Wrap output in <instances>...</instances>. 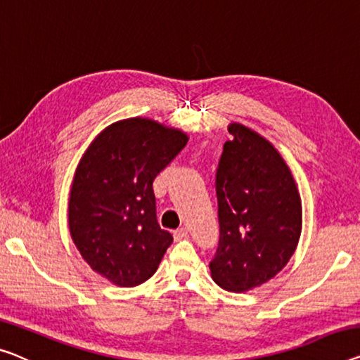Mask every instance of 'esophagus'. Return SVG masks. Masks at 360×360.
<instances>
[{
    "mask_svg": "<svg viewBox=\"0 0 360 360\" xmlns=\"http://www.w3.org/2000/svg\"><path fill=\"white\" fill-rule=\"evenodd\" d=\"M173 236H174V240H182L184 238H187V229L186 228L176 229V231L173 233Z\"/></svg>",
    "mask_w": 360,
    "mask_h": 360,
    "instance_id": "34e87169",
    "label": "esophagus"
}]
</instances>
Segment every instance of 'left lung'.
Here are the masks:
<instances>
[{
    "mask_svg": "<svg viewBox=\"0 0 360 360\" xmlns=\"http://www.w3.org/2000/svg\"><path fill=\"white\" fill-rule=\"evenodd\" d=\"M217 171L219 243L213 281L245 292L276 276L297 249L302 203L289 166L270 141L231 122Z\"/></svg>",
    "mask_w": 360,
    "mask_h": 360,
    "instance_id": "1",
    "label": "left lung"
}]
</instances>
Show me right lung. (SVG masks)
<instances>
[{
  "label": "right lung",
  "mask_w": 360,
  "mask_h": 360,
  "mask_svg": "<svg viewBox=\"0 0 360 360\" xmlns=\"http://www.w3.org/2000/svg\"><path fill=\"white\" fill-rule=\"evenodd\" d=\"M187 141L181 129L127 117L105 127L80 158L69 192V234L89 266L116 286L147 281L173 243L157 221L152 184Z\"/></svg>",
  "instance_id": "obj_1"
}]
</instances>
